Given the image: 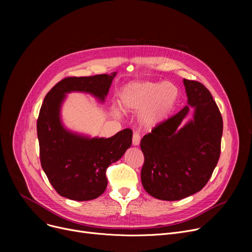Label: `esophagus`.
I'll use <instances>...</instances> for the list:
<instances>
[{
  "label": "esophagus",
  "instance_id": "esophagus-1",
  "mask_svg": "<svg viewBox=\"0 0 252 252\" xmlns=\"http://www.w3.org/2000/svg\"><path fill=\"white\" fill-rule=\"evenodd\" d=\"M140 140H141L140 134L137 133V131H135L134 135H133V145H134V146H138V145L140 144Z\"/></svg>",
  "mask_w": 252,
  "mask_h": 252
}]
</instances>
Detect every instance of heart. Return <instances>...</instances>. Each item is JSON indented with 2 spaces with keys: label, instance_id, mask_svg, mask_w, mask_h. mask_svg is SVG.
<instances>
[{
  "label": "heart",
  "instance_id": "b5f03b06",
  "mask_svg": "<svg viewBox=\"0 0 252 252\" xmlns=\"http://www.w3.org/2000/svg\"><path fill=\"white\" fill-rule=\"evenodd\" d=\"M179 90L168 82H142L126 86L119 94V105L126 111H139L142 125L152 127L161 123L175 108Z\"/></svg>",
  "mask_w": 252,
  "mask_h": 252
}]
</instances>
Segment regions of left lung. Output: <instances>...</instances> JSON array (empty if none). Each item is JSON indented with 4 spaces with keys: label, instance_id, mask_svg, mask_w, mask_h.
Returning <instances> with one entry per match:
<instances>
[{
    "label": "left lung",
    "instance_id": "1",
    "mask_svg": "<svg viewBox=\"0 0 252 252\" xmlns=\"http://www.w3.org/2000/svg\"><path fill=\"white\" fill-rule=\"evenodd\" d=\"M183 82L189 106L158 124L140 145L143 187L154 198L166 201L199 192L220 155L222 118L217 103L201 83L186 78ZM190 105L194 107L193 118L181 127Z\"/></svg>",
    "mask_w": 252,
    "mask_h": 252
}]
</instances>
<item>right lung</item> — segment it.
<instances>
[{
  "mask_svg": "<svg viewBox=\"0 0 252 252\" xmlns=\"http://www.w3.org/2000/svg\"><path fill=\"white\" fill-rule=\"evenodd\" d=\"M115 75L66 77L44 99L36 123L39 158L49 182L62 197L88 201L102 195L107 187L106 169L130 147V128L107 139L89 138L66 129L60 117L66 94L84 92L104 102Z\"/></svg>",
  "mask_w": 252,
  "mask_h": 252,
  "instance_id": "add662e5",
  "label": "right lung"
}]
</instances>
